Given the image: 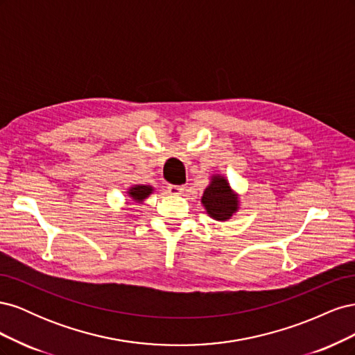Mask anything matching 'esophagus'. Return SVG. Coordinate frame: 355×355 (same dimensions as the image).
<instances>
[{
	"label": "esophagus",
	"instance_id": "obj_1",
	"mask_svg": "<svg viewBox=\"0 0 355 355\" xmlns=\"http://www.w3.org/2000/svg\"><path fill=\"white\" fill-rule=\"evenodd\" d=\"M167 191H168V194H171V196H180V194H184L185 187H179V185H168V187H167Z\"/></svg>",
	"mask_w": 355,
	"mask_h": 355
}]
</instances>
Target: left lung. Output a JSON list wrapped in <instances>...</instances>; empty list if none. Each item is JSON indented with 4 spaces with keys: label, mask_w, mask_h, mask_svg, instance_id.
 Masks as SVG:
<instances>
[{
    "label": "left lung",
    "mask_w": 355,
    "mask_h": 355,
    "mask_svg": "<svg viewBox=\"0 0 355 355\" xmlns=\"http://www.w3.org/2000/svg\"><path fill=\"white\" fill-rule=\"evenodd\" d=\"M201 204L211 219L225 222L240 210V196L231 188L227 178L214 173L202 192Z\"/></svg>",
    "instance_id": "1"
}]
</instances>
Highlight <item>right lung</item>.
I'll list each match as a JSON object with an SVG mask.
<instances>
[{"label": "right lung", "instance_id": "1", "mask_svg": "<svg viewBox=\"0 0 355 355\" xmlns=\"http://www.w3.org/2000/svg\"><path fill=\"white\" fill-rule=\"evenodd\" d=\"M155 189L151 185H132L125 191V196L130 198V201L142 204L149 196L153 194Z\"/></svg>", "mask_w": 355, "mask_h": 355}]
</instances>
